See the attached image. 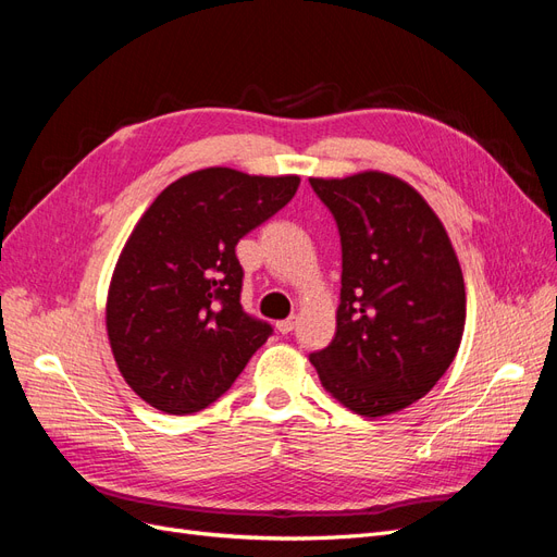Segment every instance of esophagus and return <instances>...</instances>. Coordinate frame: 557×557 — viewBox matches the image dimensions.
Wrapping results in <instances>:
<instances>
[{
    "label": "esophagus",
    "instance_id": "1",
    "mask_svg": "<svg viewBox=\"0 0 557 557\" xmlns=\"http://www.w3.org/2000/svg\"><path fill=\"white\" fill-rule=\"evenodd\" d=\"M295 325H297V318H295V315H290V318H285V320H278V323H276V330H278L281 334H288V332H293V330H295Z\"/></svg>",
    "mask_w": 557,
    "mask_h": 557
}]
</instances>
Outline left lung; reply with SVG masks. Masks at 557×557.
Segmentation results:
<instances>
[{
	"instance_id": "1",
	"label": "left lung",
	"mask_w": 557,
	"mask_h": 557,
	"mask_svg": "<svg viewBox=\"0 0 557 557\" xmlns=\"http://www.w3.org/2000/svg\"><path fill=\"white\" fill-rule=\"evenodd\" d=\"M342 234V301L327 348L309 358L352 413L411 407L458 356L467 318L460 260L413 185L367 170L309 178Z\"/></svg>"
}]
</instances>
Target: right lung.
<instances>
[{"label":"right lung","mask_w":557,"mask_h":557,"mask_svg":"<svg viewBox=\"0 0 557 557\" xmlns=\"http://www.w3.org/2000/svg\"><path fill=\"white\" fill-rule=\"evenodd\" d=\"M297 188V174L207 166L166 185L134 225L111 274L107 334L117 372L150 407L207 409L272 334L239 305L234 246Z\"/></svg>","instance_id":"1"}]
</instances>
